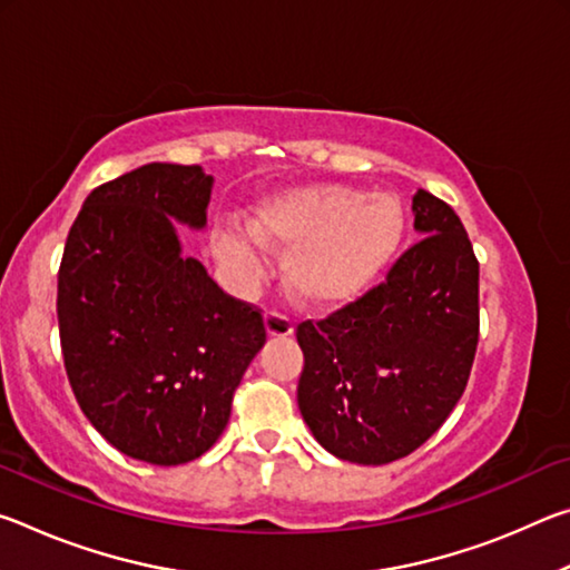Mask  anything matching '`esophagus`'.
I'll return each mask as SVG.
<instances>
[{"instance_id": "esophagus-1", "label": "esophagus", "mask_w": 570, "mask_h": 570, "mask_svg": "<svg viewBox=\"0 0 570 570\" xmlns=\"http://www.w3.org/2000/svg\"><path fill=\"white\" fill-rule=\"evenodd\" d=\"M264 322H266L268 336H292V334H294V324L288 322V316H284V314L266 312Z\"/></svg>"}]
</instances>
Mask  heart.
<instances>
[{
    "mask_svg": "<svg viewBox=\"0 0 570 570\" xmlns=\"http://www.w3.org/2000/svg\"><path fill=\"white\" fill-rule=\"evenodd\" d=\"M404 238L394 196L350 186H304L274 193L250 208L246 230L218 236V254L238 272H256L258 246L284 250V282L312 306L346 304L387 268Z\"/></svg>",
    "mask_w": 570,
    "mask_h": 570,
    "instance_id": "heart-1",
    "label": "heart"
}]
</instances>
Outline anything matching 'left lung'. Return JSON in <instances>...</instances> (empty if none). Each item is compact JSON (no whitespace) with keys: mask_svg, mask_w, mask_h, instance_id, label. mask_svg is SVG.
Listing matches in <instances>:
<instances>
[{"mask_svg":"<svg viewBox=\"0 0 570 570\" xmlns=\"http://www.w3.org/2000/svg\"><path fill=\"white\" fill-rule=\"evenodd\" d=\"M412 214L422 238L387 282L296 326L302 417L324 450L356 465H387L435 435L478 350L480 266L462 220L422 188Z\"/></svg>","mask_w":570,"mask_h":570,"instance_id":"left-lung-1","label":"left lung"}]
</instances>
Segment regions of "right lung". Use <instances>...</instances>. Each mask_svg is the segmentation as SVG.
<instances>
[{"instance_id": "right-lung-1", "label": "right lung", "mask_w": 570, "mask_h": 570, "mask_svg": "<svg viewBox=\"0 0 570 570\" xmlns=\"http://www.w3.org/2000/svg\"><path fill=\"white\" fill-rule=\"evenodd\" d=\"M214 176L148 163L95 188L57 274L65 370L92 428L122 455L183 465L226 430L230 402L266 342L264 316L183 256L206 228Z\"/></svg>"}]
</instances>
